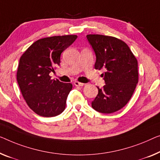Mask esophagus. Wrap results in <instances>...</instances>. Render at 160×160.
Returning <instances> with one entry per match:
<instances>
[{
  "label": "esophagus",
  "instance_id": "obj_1",
  "mask_svg": "<svg viewBox=\"0 0 160 160\" xmlns=\"http://www.w3.org/2000/svg\"><path fill=\"white\" fill-rule=\"evenodd\" d=\"M74 85H75V86H77V87H81V86H83V85H84V83H82V82H78V81H75V82H74Z\"/></svg>",
  "mask_w": 160,
  "mask_h": 160
}]
</instances>
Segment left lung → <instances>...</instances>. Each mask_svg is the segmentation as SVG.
Wrapping results in <instances>:
<instances>
[{"label": "left lung", "instance_id": "obj_1", "mask_svg": "<svg viewBox=\"0 0 160 160\" xmlns=\"http://www.w3.org/2000/svg\"><path fill=\"white\" fill-rule=\"evenodd\" d=\"M93 49L95 70L106 69L102 74L106 85L98 89L92 102L95 111L111 113L124 107L132 98L139 80L137 59L127 44L117 38L101 34L87 35Z\"/></svg>", "mask_w": 160, "mask_h": 160}]
</instances>
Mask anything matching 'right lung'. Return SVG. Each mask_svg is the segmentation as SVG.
<instances>
[{"mask_svg":"<svg viewBox=\"0 0 160 160\" xmlns=\"http://www.w3.org/2000/svg\"><path fill=\"white\" fill-rule=\"evenodd\" d=\"M77 37L65 35L40 39L21 57L16 74L18 84L28 107L39 116L53 117L65 109L72 85L52 80L49 73L59 65L62 52Z\"/></svg>","mask_w":160,"mask_h":160,"instance_id":"obj_1","label":"right lung"}]
</instances>
